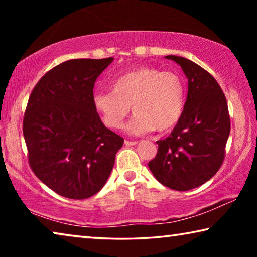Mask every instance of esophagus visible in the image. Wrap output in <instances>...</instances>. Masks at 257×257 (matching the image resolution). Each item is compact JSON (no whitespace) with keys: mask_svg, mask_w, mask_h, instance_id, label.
Here are the masks:
<instances>
[{"mask_svg":"<svg viewBox=\"0 0 257 257\" xmlns=\"http://www.w3.org/2000/svg\"><path fill=\"white\" fill-rule=\"evenodd\" d=\"M124 144L127 145V146H134V145L137 144V142L136 141H127V139H125Z\"/></svg>","mask_w":257,"mask_h":257,"instance_id":"obj_1","label":"esophagus"}]
</instances>
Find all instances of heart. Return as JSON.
<instances>
[{
	"instance_id": "obj_1",
	"label": "heart",
	"mask_w": 257,
	"mask_h": 257,
	"mask_svg": "<svg viewBox=\"0 0 257 257\" xmlns=\"http://www.w3.org/2000/svg\"><path fill=\"white\" fill-rule=\"evenodd\" d=\"M108 93H97L94 106L108 128L121 129L130 106L135 116L128 132L143 135L164 133L179 122L186 105V84L175 71L154 67L133 69L112 81Z\"/></svg>"
}]
</instances>
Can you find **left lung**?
Here are the masks:
<instances>
[{"label":"left lung","mask_w":257,"mask_h":257,"mask_svg":"<svg viewBox=\"0 0 257 257\" xmlns=\"http://www.w3.org/2000/svg\"><path fill=\"white\" fill-rule=\"evenodd\" d=\"M188 79L185 111L171 134L158 141L149 167L161 184L185 191L205 184L219 171L230 134L228 103L210 72L193 61L168 55Z\"/></svg>","instance_id":"8db88e82"}]
</instances>
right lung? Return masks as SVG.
<instances>
[{
  "label": "right lung",
  "mask_w": 257,
  "mask_h": 257,
  "mask_svg": "<svg viewBox=\"0 0 257 257\" xmlns=\"http://www.w3.org/2000/svg\"><path fill=\"white\" fill-rule=\"evenodd\" d=\"M113 61L73 59L51 69L30 94L23 132L33 172L61 196L85 199L105 185L123 138L94 106V84Z\"/></svg>",
  "instance_id": "obj_1"
}]
</instances>
